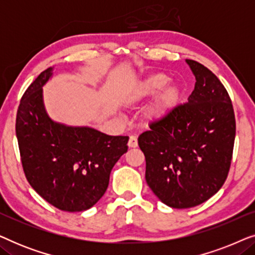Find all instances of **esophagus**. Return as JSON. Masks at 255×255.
Returning a JSON list of instances; mask_svg holds the SVG:
<instances>
[{
    "label": "esophagus",
    "instance_id": "obj_1",
    "mask_svg": "<svg viewBox=\"0 0 255 255\" xmlns=\"http://www.w3.org/2000/svg\"><path fill=\"white\" fill-rule=\"evenodd\" d=\"M128 147H131V148H134V147H137V146H138V140H137V137H135V135H131L130 139H128Z\"/></svg>",
    "mask_w": 255,
    "mask_h": 255
}]
</instances>
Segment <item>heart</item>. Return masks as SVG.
<instances>
[{
  "mask_svg": "<svg viewBox=\"0 0 255 255\" xmlns=\"http://www.w3.org/2000/svg\"><path fill=\"white\" fill-rule=\"evenodd\" d=\"M168 82L169 76L163 73H155L146 76L131 89L128 101L132 104L142 103L158 94L146 110L145 117L151 123H159L169 116L180 99L179 87L167 85Z\"/></svg>",
  "mask_w": 255,
  "mask_h": 255,
  "instance_id": "obj_1",
  "label": "heart"
}]
</instances>
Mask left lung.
<instances>
[{"label":"left lung","mask_w":255,"mask_h":255,"mask_svg":"<svg viewBox=\"0 0 255 255\" xmlns=\"http://www.w3.org/2000/svg\"><path fill=\"white\" fill-rule=\"evenodd\" d=\"M186 62L196 79L188 102L138 138L146 182L162 203L175 209L196 207L221 189L236 137L235 111L225 87L200 62Z\"/></svg>","instance_id":"8db88e82"}]
</instances>
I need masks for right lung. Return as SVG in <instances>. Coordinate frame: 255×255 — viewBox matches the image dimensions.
<instances>
[{"label":"right lung","mask_w":255,"mask_h":255,"mask_svg":"<svg viewBox=\"0 0 255 255\" xmlns=\"http://www.w3.org/2000/svg\"><path fill=\"white\" fill-rule=\"evenodd\" d=\"M52 75L53 67L41 72L20 100L16 118L20 160L31 187L45 201L62 211H85L106 193L128 137L51 120L43 87Z\"/></svg>","instance_id":"right-lung-1"}]
</instances>
